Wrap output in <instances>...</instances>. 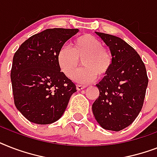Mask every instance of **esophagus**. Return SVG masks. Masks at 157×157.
I'll return each mask as SVG.
<instances>
[{"mask_svg":"<svg viewBox=\"0 0 157 157\" xmlns=\"http://www.w3.org/2000/svg\"><path fill=\"white\" fill-rule=\"evenodd\" d=\"M86 88V86H81V85H76V90H83V89Z\"/></svg>","mask_w":157,"mask_h":157,"instance_id":"1","label":"esophagus"}]
</instances>
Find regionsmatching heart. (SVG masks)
<instances>
[{
  "instance_id": "b5f03b06",
  "label": "heart",
  "mask_w": 157,
  "mask_h": 157,
  "mask_svg": "<svg viewBox=\"0 0 157 157\" xmlns=\"http://www.w3.org/2000/svg\"><path fill=\"white\" fill-rule=\"evenodd\" d=\"M59 67L67 77L76 72L81 60L85 67L75 74L74 80L81 84L94 81L98 76L103 79L110 73L113 65V56L103 42L91 34L79 36L71 43V48L63 46L58 53Z\"/></svg>"
}]
</instances>
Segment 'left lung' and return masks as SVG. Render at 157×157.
<instances>
[{
  "label": "left lung",
  "instance_id": "obj_1",
  "mask_svg": "<svg viewBox=\"0 0 157 157\" xmlns=\"http://www.w3.org/2000/svg\"><path fill=\"white\" fill-rule=\"evenodd\" d=\"M96 33L109 46L113 65L97 85L99 97L92 110L103 129L120 131L132 124L141 111L148 77L139 54L128 43L115 36Z\"/></svg>",
  "mask_w": 157,
  "mask_h": 157
}]
</instances>
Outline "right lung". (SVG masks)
I'll use <instances>...</instances> for the list:
<instances>
[{"instance_id": "1", "label": "right lung", "mask_w": 157, "mask_h": 157, "mask_svg": "<svg viewBox=\"0 0 157 157\" xmlns=\"http://www.w3.org/2000/svg\"><path fill=\"white\" fill-rule=\"evenodd\" d=\"M79 29L49 28L26 40L13 58L10 78L17 109L31 122L51 124L63 114L76 85L58 63V53Z\"/></svg>"}]
</instances>
